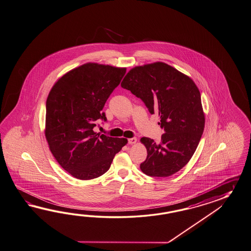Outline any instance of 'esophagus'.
Here are the masks:
<instances>
[{
  "mask_svg": "<svg viewBox=\"0 0 251 251\" xmlns=\"http://www.w3.org/2000/svg\"><path fill=\"white\" fill-rule=\"evenodd\" d=\"M136 142H137V139H136L135 137H133V138H129L128 139L129 145H134V144H136Z\"/></svg>",
  "mask_w": 251,
  "mask_h": 251,
  "instance_id": "obj_1",
  "label": "esophagus"
}]
</instances>
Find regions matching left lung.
<instances>
[{
    "label": "left lung",
    "mask_w": 251,
    "mask_h": 251,
    "mask_svg": "<svg viewBox=\"0 0 251 251\" xmlns=\"http://www.w3.org/2000/svg\"><path fill=\"white\" fill-rule=\"evenodd\" d=\"M121 87L140 98L151 115L157 113L158 125L164 129L159 144L141 138L147 151L141 171L152 177L175 175L193 157L203 133L205 115L196 84L174 67L158 61L131 69Z\"/></svg>",
    "instance_id": "8db88e82"
}]
</instances>
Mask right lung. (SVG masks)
Listing matches in <instances>:
<instances>
[{
	"label": "right lung",
	"instance_id": "add662e5",
	"mask_svg": "<svg viewBox=\"0 0 251 251\" xmlns=\"http://www.w3.org/2000/svg\"><path fill=\"white\" fill-rule=\"evenodd\" d=\"M126 68L88 62L70 70L53 85L46 102L44 134L53 156L79 180L98 178L110 168L115 155L127 144L94 132L102 109Z\"/></svg>",
	"mask_w": 251,
	"mask_h": 251
}]
</instances>
